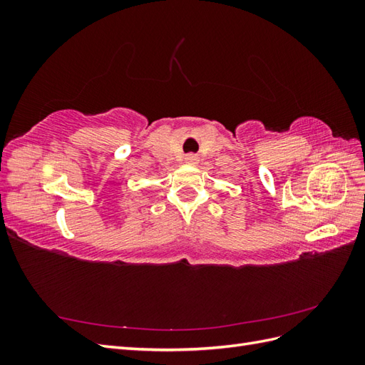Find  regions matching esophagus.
<instances>
[{
	"mask_svg": "<svg viewBox=\"0 0 365 365\" xmlns=\"http://www.w3.org/2000/svg\"><path fill=\"white\" fill-rule=\"evenodd\" d=\"M184 161L187 163V164H196L197 163V157L196 155H193V153H190V155H185V158H184Z\"/></svg>",
	"mask_w": 365,
	"mask_h": 365,
	"instance_id": "obj_1",
	"label": "esophagus"
}]
</instances>
